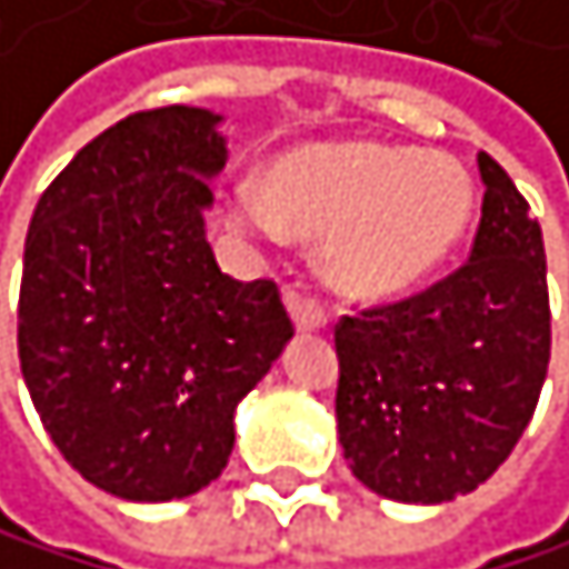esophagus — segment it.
Wrapping results in <instances>:
<instances>
[{"instance_id": "esophagus-1", "label": "esophagus", "mask_w": 569, "mask_h": 569, "mask_svg": "<svg viewBox=\"0 0 569 569\" xmlns=\"http://www.w3.org/2000/svg\"><path fill=\"white\" fill-rule=\"evenodd\" d=\"M287 308H290V318H293V326H297L300 332H318V329H326V326H329L326 308L318 305L315 297H308L305 290H297V287L287 290Z\"/></svg>"}]
</instances>
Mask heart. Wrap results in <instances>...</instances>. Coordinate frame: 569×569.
I'll return each instance as SVG.
<instances>
[{"label":"heart","mask_w":569,"mask_h":569,"mask_svg":"<svg viewBox=\"0 0 569 569\" xmlns=\"http://www.w3.org/2000/svg\"><path fill=\"white\" fill-rule=\"evenodd\" d=\"M471 204V177L453 154L368 141L287 154L264 187L240 180L226 190L237 229L322 237L329 282L361 297L425 279L463 237Z\"/></svg>","instance_id":"heart-1"}]
</instances>
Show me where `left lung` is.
Listing matches in <instances>:
<instances>
[{"mask_svg":"<svg viewBox=\"0 0 569 569\" xmlns=\"http://www.w3.org/2000/svg\"><path fill=\"white\" fill-rule=\"evenodd\" d=\"M471 258L336 326V428L353 478L397 502H450L510 457L549 371L542 226L492 154Z\"/></svg>","mask_w":569,"mask_h":569,"instance_id":"obj_1","label":"left lung"}]
</instances>
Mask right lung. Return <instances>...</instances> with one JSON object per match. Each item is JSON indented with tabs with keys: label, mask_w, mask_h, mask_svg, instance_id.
Returning <instances> with one entry per match:
<instances>
[{
	"label": "right lung",
	"mask_w": 569,
	"mask_h": 569,
	"mask_svg": "<svg viewBox=\"0 0 569 569\" xmlns=\"http://www.w3.org/2000/svg\"><path fill=\"white\" fill-rule=\"evenodd\" d=\"M222 116L119 119L41 194L23 243L20 371L73 471L130 502L201 492L233 415L290 343L272 279L240 282L204 237Z\"/></svg>",
	"instance_id": "1"
}]
</instances>
